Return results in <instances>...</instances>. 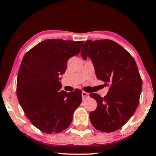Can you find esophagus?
I'll list each match as a JSON object with an SVG mask.
<instances>
[{
	"label": "esophagus",
	"instance_id": "esophagus-1",
	"mask_svg": "<svg viewBox=\"0 0 156 156\" xmlns=\"http://www.w3.org/2000/svg\"><path fill=\"white\" fill-rule=\"evenodd\" d=\"M81 96H82L83 100H85V99H86V98H88V97H89V94H88V93H86V92L83 91L81 93Z\"/></svg>",
	"mask_w": 156,
	"mask_h": 156
}]
</instances>
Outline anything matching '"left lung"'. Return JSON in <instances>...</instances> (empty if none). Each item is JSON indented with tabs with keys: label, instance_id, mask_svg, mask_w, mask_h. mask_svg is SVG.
Masks as SVG:
<instances>
[{
	"label": "left lung",
	"instance_id": "obj_1",
	"mask_svg": "<svg viewBox=\"0 0 156 156\" xmlns=\"http://www.w3.org/2000/svg\"><path fill=\"white\" fill-rule=\"evenodd\" d=\"M83 60L92 61L98 79L109 86L104 97L90 94L97 107L90 112V121L98 130L112 133L119 129L132 117L139 104L141 77L135 60L123 47L109 39L87 40L83 45Z\"/></svg>",
	"mask_w": 156,
	"mask_h": 156
}]
</instances>
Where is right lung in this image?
Instances as JSON below:
<instances>
[{
    "instance_id": "right-lung-1",
    "label": "right lung",
    "mask_w": 156,
    "mask_h": 156,
    "mask_svg": "<svg viewBox=\"0 0 156 156\" xmlns=\"http://www.w3.org/2000/svg\"><path fill=\"white\" fill-rule=\"evenodd\" d=\"M83 43L46 39L26 53L21 61L18 100L26 116L43 133H58L67 129L81 103L80 90L60 91V76L66 72L69 59L80 52Z\"/></svg>"
}]
</instances>
